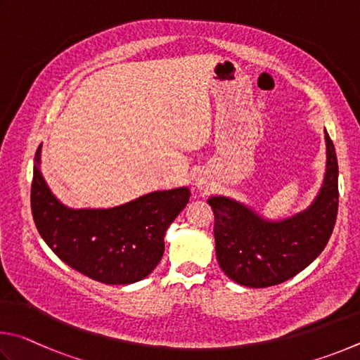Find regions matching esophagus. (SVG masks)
Here are the masks:
<instances>
[{
	"label": "esophagus",
	"instance_id": "34e87169",
	"mask_svg": "<svg viewBox=\"0 0 360 360\" xmlns=\"http://www.w3.org/2000/svg\"><path fill=\"white\" fill-rule=\"evenodd\" d=\"M198 186L200 188V190H202V188H205V181H202V180L198 181Z\"/></svg>",
	"mask_w": 360,
	"mask_h": 360
}]
</instances>
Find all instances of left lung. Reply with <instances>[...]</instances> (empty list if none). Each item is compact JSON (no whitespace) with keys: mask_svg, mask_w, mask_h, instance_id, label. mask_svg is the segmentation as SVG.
<instances>
[{"mask_svg":"<svg viewBox=\"0 0 360 360\" xmlns=\"http://www.w3.org/2000/svg\"><path fill=\"white\" fill-rule=\"evenodd\" d=\"M327 169L311 207L283 221H266L236 200L215 196L217 257L223 272L238 285L269 288L302 272L323 253L338 212V162L326 132Z\"/></svg>","mask_w":360,"mask_h":360,"instance_id":"1","label":"left lung"}]
</instances>
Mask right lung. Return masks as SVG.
Listing matches in <instances>:
<instances>
[{
    "instance_id": "right-lung-1",
    "label": "right lung",
    "mask_w": 360,
    "mask_h": 360,
    "mask_svg": "<svg viewBox=\"0 0 360 360\" xmlns=\"http://www.w3.org/2000/svg\"><path fill=\"white\" fill-rule=\"evenodd\" d=\"M31 184V212L49 248L77 272L104 285H129L161 261L164 234L190 200L188 188L155 191L109 210H72L58 202L37 164Z\"/></svg>"
}]
</instances>
